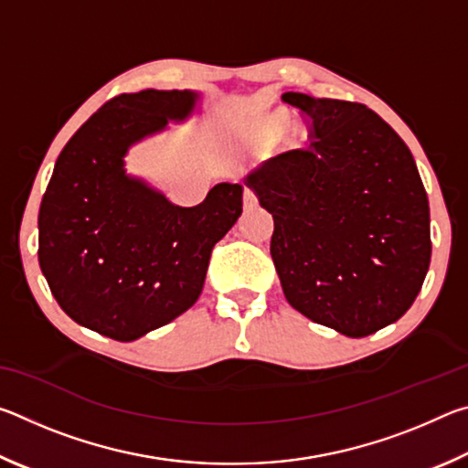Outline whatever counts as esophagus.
<instances>
[{
  "instance_id": "esophagus-1",
  "label": "esophagus",
  "mask_w": 468,
  "mask_h": 468,
  "mask_svg": "<svg viewBox=\"0 0 468 468\" xmlns=\"http://www.w3.org/2000/svg\"><path fill=\"white\" fill-rule=\"evenodd\" d=\"M256 204H258L256 194H253L251 189H245V192H243V206H245V208H253Z\"/></svg>"
}]
</instances>
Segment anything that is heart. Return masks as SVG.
<instances>
[{
	"label": "heart",
	"mask_w": 468,
	"mask_h": 468,
	"mask_svg": "<svg viewBox=\"0 0 468 468\" xmlns=\"http://www.w3.org/2000/svg\"><path fill=\"white\" fill-rule=\"evenodd\" d=\"M258 128L262 130V133H266L268 138L276 140L282 136L284 130H287V117L282 113H268L258 122Z\"/></svg>",
	"instance_id": "heart-1"
}]
</instances>
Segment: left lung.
<instances>
[{"mask_svg": "<svg viewBox=\"0 0 468 468\" xmlns=\"http://www.w3.org/2000/svg\"><path fill=\"white\" fill-rule=\"evenodd\" d=\"M312 122V144L243 184L274 218L271 253L299 314L351 338L413 305L430 271V202L415 158L361 102L284 92Z\"/></svg>", "mask_w": 468, "mask_h": 468, "instance_id": "left-lung-1", "label": "left lung"}]
</instances>
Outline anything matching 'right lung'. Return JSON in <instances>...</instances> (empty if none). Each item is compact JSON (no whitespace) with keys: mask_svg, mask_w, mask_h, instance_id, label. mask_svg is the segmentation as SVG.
I'll return each instance as SVG.
<instances>
[{"mask_svg":"<svg viewBox=\"0 0 468 468\" xmlns=\"http://www.w3.org/2000/svg\"><path fill=\"white\" fill-rule=\"evenodd\" d=\"M196 90H140L105 102L55 161L38 210V264L84 328L130 343L200 297L210 253L241 217L243 187L217 184L192 208L125 171L140 140L192 117Z\"/></svg>","mask_w":468,"mask_h":468,"instance_id":"obj_1","label":"right lung"}]
</instances>
